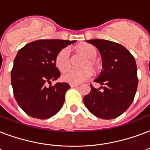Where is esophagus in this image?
Wrapping results in <instances>:
<instances>
[{"mask_svg": "<svg viewBox=\"0 0 150 150\" xmlns=\"http://www.w3.org/2000/svg\"><path fill=\"white\" fill-rule=\"evenodd\" d=\"M69 85H70V87H71V88H77V87H78V85H77V84H73V83H70Z\"/></svg>", "mask_w": 150, "mask_h": 150, "instance_id": "1", "label": "esophagus"}]
</instances>
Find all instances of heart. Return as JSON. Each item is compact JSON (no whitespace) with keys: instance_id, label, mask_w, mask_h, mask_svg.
I'll use <instances>...</instances> for the list:
<instances>
[{"instance_id":"b5f03b06","label":"heart","mask_w":150,"mask_h":150,"mask_svg":"<svg viewBox=\"0 0 150 150\" xmlns=\"http://www.w3.org/2000/svg\"><path fill=\"white\" fill-rule=\"evenodd\" d=\"M79 51L83 52L88 59H86L83 62V67H95L94 60L97 56V51L96 47L91 45H83L78 47ZM70 65V54L67 48H62L57 54L55 58V66L59 70L67 69ZM93 75V71L89 67H84L82 69H67L62 75V80L66 82L73 84H77L81 82L87 81L91 78Z\"/></svg>"}]
</instances>
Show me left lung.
<instances>
[{
    "mask_svg": "<svg viewBox=\"0 0 150 150\" xmlns=\"http://www.w3.org/2000/svg\"><path fill=\"white\" fill-rule=\"evenodd\" d=\"M87 42L100 52L103 70L95 80L102 87L95 88L91 85V91L84 96L83 103L96 117L113 119L125 112L134 100L138 87L136 62L129 51L120 44L102 39Z\"/></svg>",
    "mask_w": 150,
    "mask_h": 150,
    "instance_id": "obj_1",
    "label": "left lung"
}]
</instances>
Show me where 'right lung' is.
<instances>
[{"label":"right lung","instance_id":"add662e5","mask_svg":"<svg viewBox=\"0 0 150 150\" xmlns=\"http://www.w3.org/2000/svg\"><path fill=\"white\" fill-rule=\"evenodd\" d=\"M74 42L76 40H35L18 52L11 72V85L16 102L26 114L47 119L62 108L65 94L70 87L67 83L51 84L60 76L55 58L60 50Z\"/></svg>","mask_w":150,"mask_h":150}]
</instances>
